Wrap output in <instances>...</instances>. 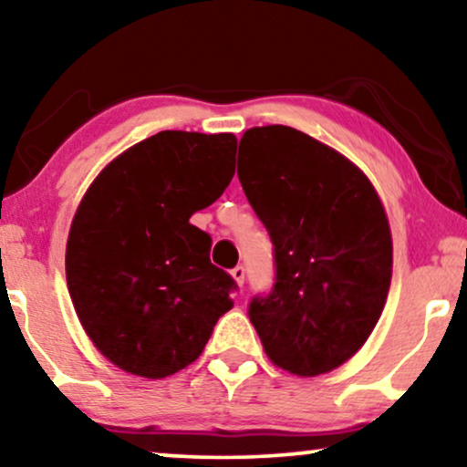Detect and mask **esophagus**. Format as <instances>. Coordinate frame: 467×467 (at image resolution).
<instances>
[{"label":"esophagus","mask_w":467,"mask_h":467,"mask_svg":"<svg viewBox=\"0 0 467 467\" xmlns=\"http://www.w3.org/2000/svg\"><path fill=\"white\" fill-rule=\"evenodd\" d=\"M232 276H234V280H235V283H238V285L242 286V285H244V276H246V270H244V267H242V265H235V267H234V270H232Z\"/></svg>","instance_id":"34e87169"}]
</instances>
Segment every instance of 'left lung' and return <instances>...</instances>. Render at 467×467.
I'll return each mask as SVG.
<instances>
[{
	"label": "left lung",
	"mask_w": 467,
	"mask_h": 467,
	"mask_svg": "<svg viewBox=\"0 0 467 467\" xmlns=\"http://www.w3.org/2000/svg\"><path fill=\"white\" fill-rule=\"evenodd\" d=\"M238 178L274 244V285L248 318L278 368L317 376L363 347L391 285L385 208L363 171L285 125L240 140Z\"/></svg>",
	"instance_id": "1"
}]
</instances>
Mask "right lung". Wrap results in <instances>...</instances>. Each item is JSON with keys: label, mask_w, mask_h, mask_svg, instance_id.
<instances>
[{"label": "right lung", "mask_w": 467, "mask_h": 467, "mask_svg": "<svg viewBox=\"0 0 467 467\" xmlns=\"http://www.w3.org/2000/svg\"><path fill=\"white\" fill-rule=\"evenodd\" d=\"M232 133L159 131L114 159L82 197L66 251L76 315L125 372L165 379L202 355L238 289L191 214L235 171Z\"/></svg>", "instance_id": "right-lung-1"}]
</instances>
